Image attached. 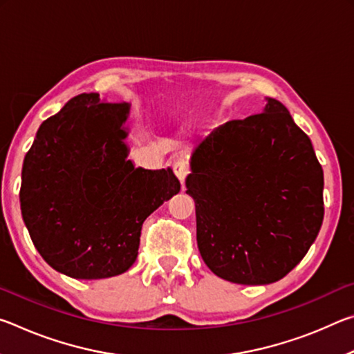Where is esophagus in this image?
Segmentation results:
<instances>
[{"label":"esophagus","instance_id":"obj_1","mask_svg":"<svg viewBox=\"0 0 354 354\" xmlns=\"http://www.w3.org/2000/svg\"><path fill=\"white\" fill-rule=\"evenodd\" d=\"M173 171H175L176 178L179 179L184 184L185 178H187V175L190 173V169H189V164L185 162L184 159H178L175 164H173Z\"/></svg>","mask_w":354,"mask_h":354}]
</instances>
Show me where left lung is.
Returning <instances> with one entry per match:
<instances>
[{
    "label": "left lung",
    "mask_w": 354,
    "mask_h": 354,
    "mask_svg": "<svg viewBox=\"0 0 354 354\" xmlns=\"http://www.w3.org/2000/svg\"><path fill=\"white\" fill-rule=\"evenodd\" d=\"M185 194L211 272L236 284L284 278L306 256L323 221V170L287 107L212 129L190 156Z\"/></svg>",
    "instance_id": "obj_1"
}]
</instances>
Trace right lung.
<instances>
[{
  "label": "right lung",
  "instance_id": "right-lung-1",
  "mask_svg": "<svg viewBox=\"0 0 354 354\" xmlns=\"http://www.w3.org/2000/svg\"><path fill=\"white\" fill-rule=\"evenodd\" d=\"M128 103L71 98L40 124L21 170L20 206L48 266L75 279L122 274L139 254L142 225L181 190L170 169L128 159Z\"/></svg>",
  "mask_w": 354,
  "mask_h": 354
}]
</instances>
